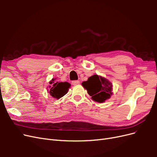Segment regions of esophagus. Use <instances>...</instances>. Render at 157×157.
<instances>
[{
  "instance_id": "obj_1",
  "label": "esophagus",
  "mask_w": 157,
  "mask_h": 157,
  "mask_svg": "<svg viewBox=\"0 0 157 157\" xmlns=\"http://www.w3.org/2000/svg\"><path fill=\"white\" fill-rule=\"evenodd\" d=\"M79 84H80L79 80H73L72 81V84H73V85H77Z\"/></svg>"
}]
</instances>
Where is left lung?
I'll return each mask as SVG.
<instances>
[{"mask_svg":"<svg viewBox=\"0 0 157 157\" xmlns=\"http://www.w3.org/2000/svg\"><path fill=\"white\" fill-rule=\"evenodd\" d=\"M82 85L87 90L88 94L94 100L99 103L104 102L112 95L111 83L97 75L89 77L87 81L83 82Z\"/></svg>","mask_w":157,"mask_h":157,"instance_id":"obj_1","label":"left lung"}]
</instances>
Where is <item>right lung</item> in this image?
Here are the masks:
<instances>
[{
  "mask_svg": "<svg viewBox=\"0 0 157 157\" xmlns=\"http://www.w3.org/2000/svg\"><path fill=\"white\" fill-rule=\"evenodd\" d=\"M54 79H52V81L50 82V84H53L52 87L50 88V94L53 98L56 99H59L60 98L63 97L67 93L68 89L70 87L71 84L67 82H57L54 83Z\"/></svg>",
  "mask_w": 157,
  "mask_h": 157,
  "instance_id": "right-lung-1",
  "label": "right lung"
}]
</instances>
